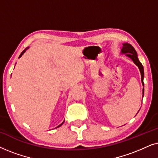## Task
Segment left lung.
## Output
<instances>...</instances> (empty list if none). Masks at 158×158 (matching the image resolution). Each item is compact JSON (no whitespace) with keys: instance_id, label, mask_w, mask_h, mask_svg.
<instances>
[{"instance_id":"8db88e82","label":"left lung","mask_w":158,"mask_h":158,"mask_svg":"<svg viewBox=\"0 0 158 158\" xmlns=\"http://www.w3.org/2000/svg\"><path fill=\"white\" fill-rule=\"evenodd\" d=\"M123 44V47L122 48V50H121V53L125 54V55H126L127 57L130 58V59L134 62V63L138 67V68H139V70L140 71V73H141L142 83V85H144V83H143L144 68L142 63L139 62V59H138L137 52H136L135 48H134L130 44H129V43H124V44ZM142 94L144 95V88H143V90H142ZM142 98H143V96H142Z\"/></svg>"}]
</instances>
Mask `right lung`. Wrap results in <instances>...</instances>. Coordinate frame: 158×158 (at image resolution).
<instances>
[{
    "mask_svg": "<svg viewBox=\"0 0 158 158\" xmlns=\"http://www.w3.org/2000/svg\"><path fill=\"white\" fill-rule=\"evenodd\" d=\"M28 49H29V47H27V48H26V49H24V50H23V51L22 52H21V55H20V56H19V58H20V57H21V56H22V55H23V54H24V53H25V52H26V51H27ZM64 122H62V124H60L59 125V126H57V127H56V128H58V127H60V126H62V124H63V123H64Z\"/></svg>",
    "mask_w": 158,
    "mask_h": 158,
    "instance_id": "1",
    "label": "right lung"
}]
</instances>
